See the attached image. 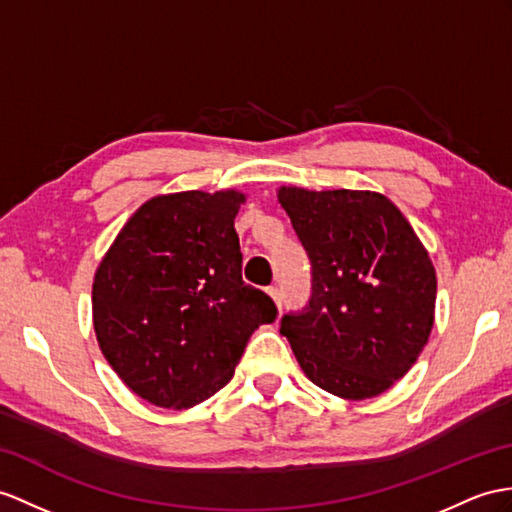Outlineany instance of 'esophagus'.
<instances>
[{"instance_id": "34e87169", "label": "esophagus", "mask_w": 512, "mask_h": 512, "mask_svg": "<svg viewBox=\"0 0 512 512\" xmlns=\"http://www.w3.org/2000/svg\"><path fill=\"white\" fill-rule=\"evenodd\" d=\"M271 297H273V302H276V306H278V310H282V295H280V291L276 289V286H271V289L267 291Z\"/></svg>"}]
</instances>
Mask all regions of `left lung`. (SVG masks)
Returning <instances> with one entry per match:
<instances>
[{"label": "left lung", "instance_id": "obj_1", "mask_svg": "<svg viewBox=\"0 0 512 512\" xmlns=\"http://www.w3.org/2000/svg\"><path fill=\"white\" fill-rule=\"evenodd\" d=\"M310 260V297L280 321L323 391L365 400L415 365L434 321L430 256L395 204L371 191L280 189Z\"/></svg>", "mask_w": 512, "mask_h": 512}]
</instances>
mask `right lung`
<instances>
[{
	"label": "right lung",
	"instance_id": "right-lung-1",
	"mask_svg": "<svg viewBox=\"0 0 512 512\" xmlns=\"http://www.w3.org/2000/svg\"><path fill=\"white\" fill-rule=\"evenodd\" d=\"M243 202L236 191L149 199L95 273L99 347L149 404L208 400L232 380L254 330L278 317L273 299L241 276L234 217Z\"/></svg>",
	"mask_w": 512,
	"mask_h": 512
}]
</instances>
